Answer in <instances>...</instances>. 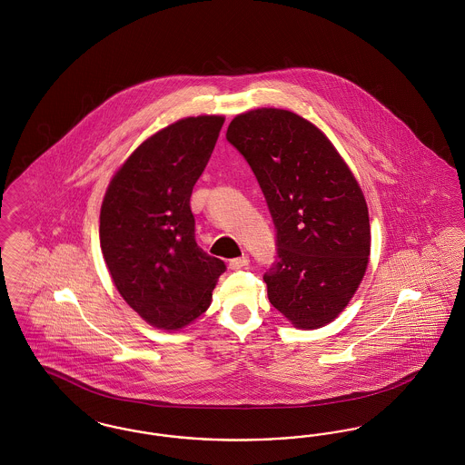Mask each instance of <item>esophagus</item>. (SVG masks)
I'll return each mask as SVG.
<instances>
[{
    "mask_svg": "<svg viewBox=\"0 0 465 465\" xmlns=\"http://www.w3.org/2000/svg\"><path fill=\"white\" fill-rule=\"evenodd\" d=\"M249 265V258L242 254L241 258H233V260H230V268L232 270H241V268H245V266Z\"/></svg>",
    "mask_w": 465,
    "mask_h": 465,
    "instance_id": "34e87169",
    "label": "esophagus"
}]
</instances>
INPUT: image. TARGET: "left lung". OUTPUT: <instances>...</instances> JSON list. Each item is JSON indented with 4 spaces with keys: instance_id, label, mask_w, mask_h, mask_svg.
<instances>
[{
    "instance_id": "8db88e82",
    "label": "left lung",
    "mask_w": 465,
    "mask_h": 465,
    "mask_svg": "<svg viewBox=\"0 0 465 465\" xmlns=\"http://www.w3.org/2000/svg\"><path fill=\"white\" fill-rule=\"evenodd\" d=\"M226 139L258 177L277 228L279 260L263 275L270 303L298 330L330 324L352 300L371 251L351 167L326 134L289 110L241 113Z\"/></svg>"
}]
</instances>
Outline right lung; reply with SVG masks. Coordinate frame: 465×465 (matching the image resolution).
I'll return each instance as SVG.
<instances>
[{
	"label": "right lung",
	"instance_id": "1",
	"mask_svg": "<svg viewBox=\"0 0 465 465\" xmlns=\"http://www.w3.org/2000/svg\"><path fill=\"white\" fill-rule=\"evenodd\" d=\"M224 116L181 118L144 139L106 188L99 241L111 281L150 326L179 331L209 309L224 272L195 242L190 197Z\"/></svg>",
	"mask_w": 465,
	"mask_h": 465
}]
</instances>
